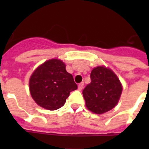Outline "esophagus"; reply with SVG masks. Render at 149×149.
Here are the masks:
<instances>
[{"instance_id":"obj_1","label":"esophagus","mask_w":149,"mask_h":149,"mask_svg":"<svg viewBox=\"0 0 149 149\" xmlns=\"http://www.w3.org/2000/svg\"><path fill=\"white\" fill-rule=\"evenodd\" d=\"M84 82H81V84H78V89H79V90H82L83 88H84Z\"/></svg>"}]
</instances>
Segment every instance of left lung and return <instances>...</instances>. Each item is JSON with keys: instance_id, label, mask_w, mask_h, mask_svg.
I'll list each match as a JSON object with an SVG mask.
<instances>
[{"instance_id": "8db88e82", "label": "left lung", "mask_w": 149, "mask_h": 149, "mask_svg": "<svg viewBox=\"0 0 149 149\" xmlns=\"http://www.w3.org/2000/svg\"><path fill=\"white\" fill-rule=\"evenodd\" d=\"M91 83L83 90L86 106L96 114L113 108L119 101L122 87L119 78L109 68L98 66L90 74Z\"/></svg>"}]
</instances>
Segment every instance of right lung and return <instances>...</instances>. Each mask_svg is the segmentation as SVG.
Wrapping results in <instances>:
<instances>
[{
	"label": "right lung",
	"mask_w": 149,
	"mask_h": 149,
	"mask_svg": "<svg viewBox=\"0 0 149 149\" xmlns=\"http://www.w3.org/2000/svg\"><path fill=\"white\" fill-rule=\"evenodd\" d=\"M29 86L36 103L50 110L63 107L71 92L77 89L73 76L65 70V64L56 59L38 67L30 77Z\"/></svg>",
	"instance_id": "add662e5"
}]
</instances>
